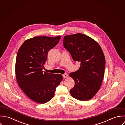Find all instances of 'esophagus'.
<instances>
[{
    "label": "esophagus",
    "instance_id": "obj_1",
    "mask_svg": "<svg viewBox=\"0 0 125 125\" xmlns=\"http://www.w3.org/2000/svg\"><path fill=\"white\" fill-rule=\"evenodd\" d=\"M67 76H68V74H67V73H65V74H64L63 75V77L64 79L66 78L67 77Z\"/></svg>",
    "mask_w": 125,
    "mask_h": 125
}]
</instances>
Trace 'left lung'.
<instances>
[{"mask_svg": "<svg viewBox=\"0 0 125 125\" xmlns=\"http://www.w3.org/2000/svg\"><path fill=\"white\" fill-rule=\"evenodd\" d=\"M63 45L73 60L81 63L79 69L69 74L75 82L71 95L82 101L92 99L100 89L104 75L105 58L100 45L81 33L65 36Z\"/></svg>", "mask_w": 125, "mask_h": 125, "instance_id": "left-lung-1", "label": "left lung"}]
</instances>
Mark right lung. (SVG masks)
Listing matches in <instances>:
<instances>
[{
    "mask_svg": "<svg viewBox=\"0 0 125 125\" xmlns=\"http://www.w3.org/2000/svg\"><path fill=\"white\" fill-rule=\"evenodd\" d=\"M54 38L40 36L26 40L18 51L15 74L18 84L25 95L36 102H47L54 96L62 75L42 71L49 50L59 42Z\"/></svg>",
    "mask_w": 125,
    "mask_h": 125,
    "instance_id": "add662e5",
    "label": "right lung"
}]
</instances>
